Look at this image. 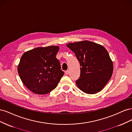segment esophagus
Masks as SVG:
<instances>
[{"label":"esophagus","instance_id":"esophagus-1","mask_svg":"<svg viewBox=\"0 0 132 132\" xmlns=\"http://www.w3.org/2000/svg\"><path fill=\"white\" fill-rule=\"evenodd\" d=\"M69 70H67V71H65V74H66V75H68V74H69Z\"/></svg>","mask_w":132,"mask_h":132}]
</instances>
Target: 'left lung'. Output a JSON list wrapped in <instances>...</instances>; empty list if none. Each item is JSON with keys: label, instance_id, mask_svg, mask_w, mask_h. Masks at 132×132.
Here are the masks:
<instances>
[{"label": "left lung", "instance_id": "1", "mask_svg": "<svg viewBox=\"0 0 132 132\" xmlns=\"http://www.w3.org/2000/svg\"><path fill=\"white\" fill-rule=\"evenodd\" d=\"M74 52L80 65V75L76 84L79 89L88 94L101 91L113 73V65L105 48L89 41L67 44Z\"/></svg>", "mask_w": 132, "mask_h": 132}]
</instances>
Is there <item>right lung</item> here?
Here are the masks:
<instances>
[{"label": "right lung", "mask_w": 132, "mask_h": 132, "mask_svg": "<svg viewBox=\"0 0 132 132\" xmlns=\"http://www.w3.org/2000/svg\"><path fill=\"white\" fill-rule=\"evenodd\" d=\"M59 50L58 46L37 47L22 54L18 73L23 84L34 93L46 94L57 87L64 75L55 57Z\"/></svg>", "instance_id": "add662e5"}]
</instances>
